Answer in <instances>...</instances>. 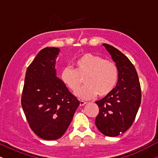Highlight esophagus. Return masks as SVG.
<instances>
[{
    "label": "esophagus",
    "instance_id": "obj_1",
    "mask_svg": "<svg viewBox=\"0 0 158 158\" xmlns=\"http://www.w3.org/2000/svg\"><path fill=\"white\" fill-rule=\"evenodd\" d=\"M86 102H85V101H82V100H81L80 101V106H85V104H86Z\"/></svg>",
    "mask_w": 158,
    "mask_h": 158
}]
</instances>
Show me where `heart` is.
I'll list each match as a JSON object with an SVG mask.
<instances>
[{"label":"heart","mask_w":158,"mask_h":158,"mask_svg":"<svg viewBox=\"0 0 158 158\" xmlns=\"http://www.w3.org/2000/svg\"><path fill=\"white\" fill-rule=\"evenodd\" d=\"M77 68L66 66L61 70V79L72 91L75 92L82 84L86 85L76 93L79 99H89L98 95L103 97L114 89L118 77V70L113 61L101 56L86 53L75 62Z\"/></svg>","instance_id":"obj_1"}]
</instances>
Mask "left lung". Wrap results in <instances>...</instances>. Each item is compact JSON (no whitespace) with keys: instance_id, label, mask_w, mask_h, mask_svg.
<instances>
[{"instance_id":"left-lung-1","label":"left lung","mask_w":158,"mask_h":158,"mask_svg":"<svg viewBox=\"0 0 158 158\" xmlns=\"http://www.w3.org/2000/svg\"><path fill=\"white\" fill-rule=\"evenodd\" d=\"M102 45L116 63L118 81L109 94L96 101L99 112L95 124L104 135L117 137L126 132L135 120L141 102L140 84L135 66L129 59L111 45Z\"/></svg>"}]
</instances>
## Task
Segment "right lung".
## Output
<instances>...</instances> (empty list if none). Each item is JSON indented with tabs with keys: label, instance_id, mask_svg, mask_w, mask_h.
Returning <instances> with one entry per match:
<instances>
[{
	"label": "right lung",
	"instance_id": "1",
	"mask_svg": "<svg viewBox=\"0 0 158 158\" xmlns=\"http://www.w3.org/2000/svg\"><path fill=\"white\" fill-rule=\"evenodd\" d=\"M60 50L45 48L26 72L21 106L31 129L47 140L57 139L68 129L79 106L77 97L56 77V59Z\"/></svg>",
	"mask_w": 158,
	"mask_h": 158
}]
</instances>
